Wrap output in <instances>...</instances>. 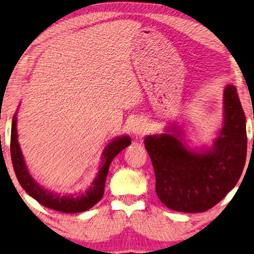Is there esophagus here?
I'll return each instance as SVG.
<instances>
[{
    "label": "esophagus",
    "instance_id": "34e87169",
    "mask_svg": "<svg viewBox=\"0 0 254 254\" xmlns=\"http://www.w3.org/2000/svg\"><path fill=\"white\" fill-rule=\"evenodd\" d=\"M131 130L136 136L144 135L147 131V124L143 122V120H136L134 125H132Z\"/></svg>",
    "mask_w": 254,
    "mask_h": 254
}]
</instances>
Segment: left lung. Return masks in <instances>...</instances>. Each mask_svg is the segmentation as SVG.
I'll list each match as a JSON object with an SVG mask.
<instances>
[{
  "label": "left lung",
  "instance_id": "8db88e82",
  "mask_svg": "<svg viewBox=\"0 0 254 254\" xmlns=\"http://www.w3.org/2000/svg\"><path fill=\"white\" fill-rule=\"evenodd\" d=\"M145 148L155 173V190L168 208L181 213L210 209L234 188L247 160V126L238 91L224 90V126L213 147L194 152L186 146L182 131L147 136Z\"/></svg>",
  "mask_w": 254,
  "mask_h": 254
}]
</instances>
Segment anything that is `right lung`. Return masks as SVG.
Segmentation results:
<instances>
[{
  "mask_svg": "<svg viewBox=\"0 0 254 254\" xmlns=\"http://www.w3.org/2000/svg\"><path fill=\"white\" fill-rule=\"evenodd\" d=\"M131 144L129 136L118 137L107 145L105 151L102 153V163L100 166L99 173L94 181L91 184L90 188L76 196H62L57 192H53L51 190H46L33 180L29 173L26 162H24L21 148L18 142V131H16V112L12 118L11 126V159L15 176L26 192L41 205L62 213H82L90 209L95 203L100 201L105 192L106 179L108 170L115 156Z\"/></svg>",
  "mask_w": 254,
  "mask_h": 254,
  "instance_id": "right-lung-1",
  "label": "right lung"
}]
</instances>
